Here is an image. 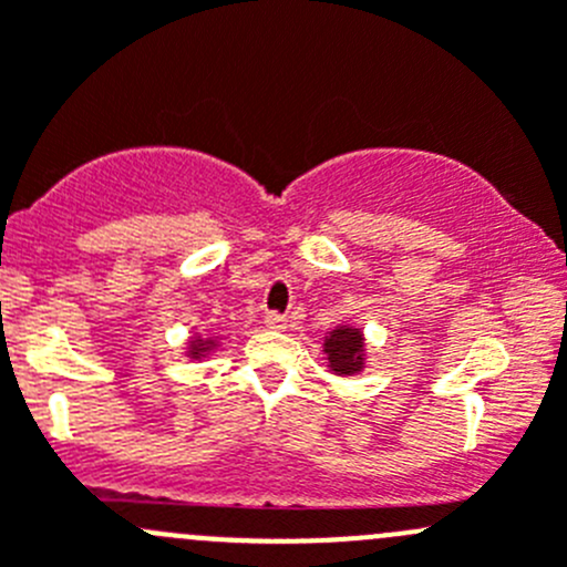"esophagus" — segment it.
Returning a JSON list of instances; mask_svg holds the SVG:
<instances>
[{
  "label": "esophagus",
  "mask_w": 567,
  "mask_h": 567,
  "mask_svg": "<svg viewBox=\"0 0 567 567\" xmlns=\"http://www.w3.org/2000/svg\"><path fill=\"white\" fill-rule=\"evenodd\" d=\"M266 326H268V329H274V331H282V329H288V318L277 316V312H268Z\"/></svg>",
  "instance_id": "1"
}]
</instances>
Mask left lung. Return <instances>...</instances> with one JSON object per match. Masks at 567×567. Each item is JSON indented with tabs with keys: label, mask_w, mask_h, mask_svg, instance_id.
<instances>
[{
	"label": "left lung",
	"mask_w": 567,
	"mask_h": 567,
	"mask_svg": "<svg viewBox=\"0 0 567 567\" xmlns=\"http://www.w3.org/2000/svg\"><path fill=\"white\" fill-rule=\"evenodd\" d=\"M323 357L326 370L340 375V379L362 375V370L368 368V340H364V331L353 323H337L334 329L326 331Z\"/></svg>",
	"instance_id": "1"
}]
</instances>
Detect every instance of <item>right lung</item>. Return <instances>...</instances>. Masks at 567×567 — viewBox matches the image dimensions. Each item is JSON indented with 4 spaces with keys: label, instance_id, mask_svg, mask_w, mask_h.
<instances>
[{
    "label": "right lung",
    "instance_id": "1",
    "mask_svg": "<svg viewBox=\"0 0 567 567\" xmlns=\"http://www.w3.org/2000/svg\"><path fill=\"white\" fill-rule=\"evenodd\" d=\"M219 348H221L219 334H199V331H194V334L186 340L183 357L192 359V362H208Z\"/></svg>",
    "mask_w": 567,
    "mask_h": 567
}]
</instances>
